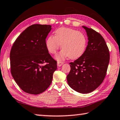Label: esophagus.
<instances>
[{"instance_id":"34e87169","label":"esophagus","mask_w":120,"mask_h":120,"mask_svg":"<svg viewBox=\"0 0 120 120\" xmlns=\"http://www.w3.org/2000/svg\"><path fill=\"white\" fill-rule=\"evenodd\" d=\"M63 64H64V62H57V66L60 67L61 66H62L63 65Z\"/></svg>"}]
</instances>
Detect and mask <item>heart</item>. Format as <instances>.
I'll use <instances>...</instances> for the list:
<instances>
[{
    "label": "heart",
    "mask_w": 120,
    "mask_h": 120,
    "mask_svg": "<svg viewBox=\"0 0 120 120\" xmlns=\"http://www.w3.org/2000/svg\"><path fill=\"white\" fill-rule=\"evenodd\" d=\"M86 38L84 34L75 29L60 27L55 31V36H50L46 40V46L51 54H55L60 48L63 50L55 56L57 60H64L69 56L75 59L81 56L86 46Z\"/></svg>",
    "instance_id": "1"
}]
</instances>
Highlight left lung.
Here are the masks:
<instances>
[{
    "mask_svg": "<svg viewBox=\"0 0 120 120\" xmlns=\"http://www.w3.org/2000/svg\"><path fill=\"white\" fill-rule=\"evenodd\" d=\"M88 37L86 50L81 56L70 63V71L67 76L69 86L82 94L89 93L101 85L105 79L110 60L108 46L99 33L86 26Z\"/></svg>",
    "mask_w": 120,
    "mask_h": 120,
    "instance_id": "1",
    "label": "left lung"
}]
</instances>
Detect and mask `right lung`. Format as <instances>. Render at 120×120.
<instances>
[{
  "label": "right lung",
  "instance_id": "right-lung-1",
  "mask_svg": "<svg viewBox=\"0 0 120 120\" xmlns=\"http://www.w3.org/2000/svg\"><path fill=\"white\" fill-rule=\"evenodd\" d=\"M52 27L34 24L24 30L12 46L11 72L19 87L27 93L37 95L49 87L57 62L46 48L45 39Z\"/></svg>",
  "mask_w": 120,
  "mask_h": 120
}]
</instances>
